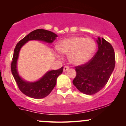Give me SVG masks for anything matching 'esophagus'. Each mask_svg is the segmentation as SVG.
Listing matches in <instances>:
<instances>
[{"instance_id": "34e87169", "label": "esophagus", "mask_w": 126, "mask_h": 126, "mask_svg": "<svg viewBox=\"0 0 126 126\" xmlns=\"http://www.w3.org/2000/svg\"><path fill=\"white\" fill-rule=\"evenodd\" d=\"M69 69V66H64V68H63V71H64V72H65V71H68Z\"/></svg>"}]
</instances>
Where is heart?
Returning a JSON list of instances; mask_svg holds the SVG:
<instances>
[{
	"instance_id": "1",
	"label": "heart",
	"mask_w": 126,
	"mask_h": 126,
	"mask_svg": "<svg viewBox=\"0 0 126 126\" xmlns=\"http://www.w3.org/2000/svg\"><path fill=\"white\" fill-rule=\"evenodd\" d=\"M96 45L91 38L72 36L60 42L57 49L60 53L68 54L69 62L75 65H82L90 60L96 50Z\"/></svg>"
}]
</instances>
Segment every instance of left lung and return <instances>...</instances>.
<instances>
[{"instance_id": "8db88e82", "label": "left lung", "mask_w": 126, "mask_h": 126, "mask_svg": "<svg viewBox=\"0 0 126 126\" xmlns=\"http://www.w3.org/2000/svg\"><path fill=\"white\" fill-rule=\"evenodd\" d=\"M98 50L93 58L82 65L76 66V76L72 81L80 92L94 94L105 87L115 66L114 49L103 38L97 39Z\"/></svg>"}]
</instances>
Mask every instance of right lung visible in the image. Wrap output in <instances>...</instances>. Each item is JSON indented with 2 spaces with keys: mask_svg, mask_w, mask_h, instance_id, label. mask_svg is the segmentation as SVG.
<instances>
[{
  "mask_svg": "<svg viewBox=\"0 0 126 126\" xmlns=\"http://www.w3.org/2000/svg\"><path fill=\"white\" fill-rule=\"evenodd\" d=\"M56 37H57V35L52 32L44 29H36L19 41L15 47L11 64V72L19 89L29 97L42 99L48 96L55 87L57 77L63 72V67L57 70L48 71L42 78L36 82H26L20 77L17 71V61L20 49L29 41L39 40L52 43L56 39Z\"/></svg>",
  "mask_w": 126,
  "mask_h": 126,
  "instance_id": "obj_1",
  "label": "right lung"
}]
</instances>
